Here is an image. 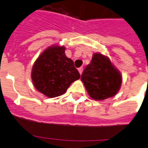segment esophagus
Returning a JSON list of instances; mask_svg holds the SVG:
<instances>
[{"mask_svg": "<svg viewBox=\"0 0 148 148\" xmlns=\"http://www.w3.org/2000/svg\"><path fill=\"white\" fill-rule=\"evenodd\" d=\"M78 72H79V73H80V74H82V72H83V67H82V66H81V67L78 68Z\"/></svg>", "mask_w": 148, "mask_h": 148, "instance_id": "esophagus-1", "label": "esophagus"}]
</instances>
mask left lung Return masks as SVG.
Returning <instances> with one entry per match:
<instances>
[{
	"instance_id": "1",
	"label": "left lung",
	"mask_w": 148,
	"mask_h": 148,
	"mask_svg": "<svg viewBox=\"0 0 148 148\" xmlns=\"http://www.w3.org/2000/svg\"><path fill=\"white\" fill-rule=\"evenodd\" d=\"M88 94L95 100H104L117 93L121 84L119 72L113 66L108 57L95 53L92 61L82 74Z\"/></svg>"
}]
</instances>
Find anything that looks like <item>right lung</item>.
Here are the masks:
<instances>
[{
    "mask_svg": "<svg viewBox=\"0 0 148 148\" xmlns=\"http://www.w3.org/2000/svg\"><path fill=\"white\" fill-rule=\"evenodd\" d=\"M64 50V47H48L32 67V80L35 88L47 97L61 95L73 82L80 78L74 62L66 57Z\"/></svg>",
    "mask_w": 148,
    "mask_h": 148,
    "instance_id": "1",
    "label": "right lung"
}]
</instances>
